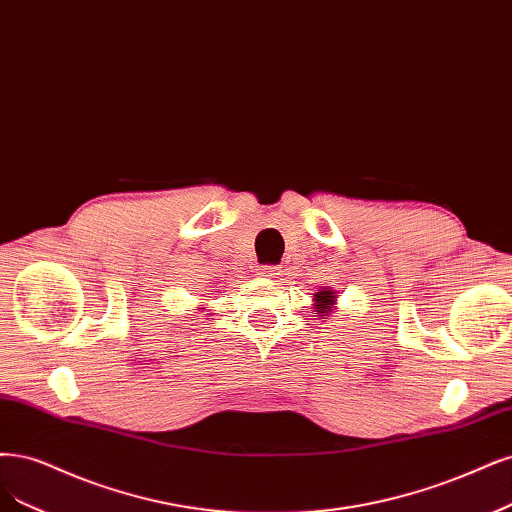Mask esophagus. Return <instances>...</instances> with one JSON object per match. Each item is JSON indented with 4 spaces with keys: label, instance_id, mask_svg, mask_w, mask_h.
Returning a JSON list of instances; mask_svg holds the SVG:
<instances>
[{
    "label": "esophagus",
    "instance_id": "esophagus-1",
    "mask_svg": "<svg viewBox=\"0 0 512 512\" xmlns=\"http://www.w3.org/2000/svg\"><path fill=\"white\" fill-rule=\"evenodd\" d=\"M258 275H262V277H277V275H281V267H262V269H258Z\"/></svg>",
    "mask_w": 512,
    "mask_h": 512
}]
</instances>
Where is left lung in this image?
<instances>
[{
  "label": "left lung",
  "instance_id": "1",
  "mask_svg": "<svg viewBox=\"0 0 512 512\" xmlns=\"http://www.w3.org/2000/svg\"><path fill=\"white\" fill-rule=\"evenodd\" d=\"M337 305V292L328 286H322L313 294V309L320 313V320H328V315L334 311Z\"/></svg>",
  "mask_w": 512,
  "mask_h": 512
}]
</instances>
